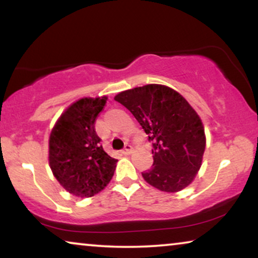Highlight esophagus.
<instances>
[{"label":"esophagus","mask_w":258,"mask_h":258,"mask_svg":"<svg viewBox=\"0 0 258 258\" xmlns=\"http://www.w3.org/2000/svg\"><path fill=\"white\" fill-rule=\"evenodd\" d=\"M132 150H133L132 146H130V144H125V146H124V149L122 150V153L124 154V155H129L130 153H132Z\"/></svg>","instance_id":"34e87169"}]
</instances>
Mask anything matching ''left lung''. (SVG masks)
I'll list each match as a JSON object with an SVG mask.
<instances>
[{"mask_svg":"<svg viewBox=\"0 0 258 258\" xmlns=\"http://www.w3.org/2000/svg\"><path fill=\"white\" fill-rule=\"evenodd\" d=\"M115 101L135 116L153 143L154 163L143 178L167 192L189 185L202 163L206 135L185 98L169 87L148 84L122 91Z\"/></svg>","mask_w":258,"mask_h":258,"instance_id":"obj_1","label":"left lung"}]
</instances>
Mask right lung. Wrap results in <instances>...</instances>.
I'll list each match as a JSON object with an SVG mask.
<instances>
[{"label": "right lung", "instance_id": "right-lung-1", "mask_svg": "<svg viewBox=\"0 0 258 258\" xmlns=\"http://www.w3.org/2000/svg\"><path fill=\"white\" fill-rule=\"evenodd\" d=\"M107 97L81 98L61 115L49 139V164L67 191L91 197L110 182L116 158L103 150L95 119Z\"/></svg>", "mask_w": 258, "mask_h": 258}]
</instances>
